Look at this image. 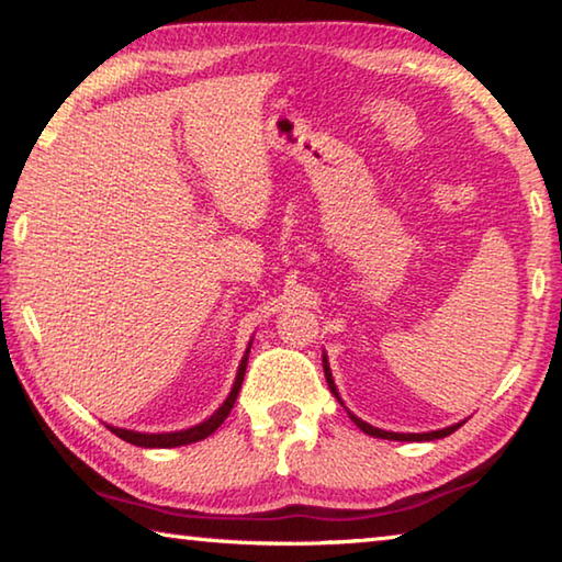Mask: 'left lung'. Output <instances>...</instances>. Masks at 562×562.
<instances>
[{
  "instance_id": "obj_1",
  "label": "left lung",
  "mask_w": 562,
  "mask_h": 562,
  "mask_svg": "<svg viewBox=\"0 0 562 562\" xmlns=\"http://www.w3.org/2000/svg\"><path fill=\"white\" fill-rule=\"evenodd\" d=\"M322 364H325V376H327V384H329V389H331V394H335L337 398H339V394H337V386H335V382H331V372H329V367H327V357H325V361H322ZM351 416V422H355L361 431L364 434H369V436H376V439H389V441H434V439H443V436H449V434H453L456 429H459L461 424H456V426H449V429H441V431H431V434H392V431H382V429H374V426H369V424H364L361 422V418H357L355 414H349Z\"/></svg>"
}]
</instances>
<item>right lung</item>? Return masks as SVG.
Here are the masks:
<instances>
[{
  "instance_id": "obj_1",
  "label": "right lung",
  "mask_w": 562,
  "mask_h": 562,
  "mask_svg": "<svg viewBox=\"0 0 562 562\" xmlns=\"http://www.w3.org/2000/svg\"><path fill=\"white\" fill-rule=\"evenodd\" d=\"M247 355H250V349L245 351V357L240 361V369H237V376H235V384H233V392L231 396L225 398V404L217 408V412L207 418V422L193 426V429H186V431H176V434H138V431H126V429H113V426H109V429L119 436V439L128 441L133 446H144V449H170V446H186V443H195V441H203L211 436L217 426H221L227 414L233 412L235 406V398H237V392H240V384H243V376H245V367H247Z\"/></svg>"
}]
</instances>
